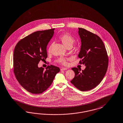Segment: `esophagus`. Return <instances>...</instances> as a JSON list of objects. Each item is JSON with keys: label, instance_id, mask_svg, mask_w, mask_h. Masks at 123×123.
Instances as JSON below:
<instances>
[{"label": "esophagus", "instance_id": "34e87169", "mask_svg": "<svg viewBox=\"0 0 123 123\" xmlns=\"http://www.w3.org/2000/svg\"><path fill=\"white\" fill-rule=\"evenodd\" d=\"M67 69L66 68H61V69H60V70H61V71H62V70H67Z\"/></svg>", "mask_w": 123, "mask_h": 123}]
</instances>
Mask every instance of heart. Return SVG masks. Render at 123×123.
Instances as JSON below:
<instances>
[{
	"label": "heart",
	"mask_w": 123,
	"mask_h": 123,
	"mask_svg": "<svg viewBox=\"0 0 123 123\" xmlns=\"http://www.w3.org/2000/svg\"><path fill=\"white\" fill-rule=\"evenodd\" d=\"M59 39L66 47L72 45L74 41V38L70 35L67 33H63L60 35L59 36ZM52 46L53 43H51L49 45L48 50L49 53L51 52ZM58 61L59 63L64 65H66L68 64L67 59L64 58H60L58 59Z\"/></svg>",
	"instance_id": "obj_1"
}]
</instances>
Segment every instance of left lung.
Returning <instances> with one entry per match:
<instances>
[{
    "mask_svg": "<svg viewBox=\"0 0 123 123\" xmlns=\"http://www.w3.org/2000/svg\"><path fill=\"white\" fill-rule=\"evenodd\" d=\"M81 45L78 57L79 63L86 65L80 72V69L72 68L75 73L70 82L81 91L94 88L100 83L106 73L108 58L103 41L97 35L83 28H78Z\"/></svg>",
    "mask_w": 123,
    "mask_h": 123,
    "instance_id": "left-lung-1",
    "label": "left lung"
}]
</instances>
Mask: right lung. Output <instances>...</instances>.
<instances>
[{
	"label": "right lung",
	"instance_id": "add662e5",
	"mask_svg": "<svg viewBox=\"0 0 123 123\" xmlns=\"http://www.w3.org/2000/svg\"><path fill=\"white\" fill-rule=\"evenodd\" d=\"M54 29L34 32L19 41L13 54L15 76L20 85L33 94H41L52 84L60 69L49 65L44 70L39 68L41 60L48 57L47 46L54 33Z\"/></svg>",
	"mask_w": 123,
	"mask_h": 123
}]
</instances>
